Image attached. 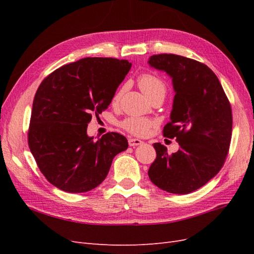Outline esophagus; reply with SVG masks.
<instances>
[{"instance_id":"1","label":"esophagus","mask_w":254,"mask_h":254,"mask_svg":"<svg viewBox=\"0 0 254 254\" xmlns=\"http://www.w3.org/2000/svg\"><path fill=\"white\" fill-rule=\"evenodd\" d=\"M142 143H143V141H141L139 139H133V137H130V139L128 140L129 146H132V147H134V146H137V145H141Z\"/></svg>"}]
</instances>
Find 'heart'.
Segmentation results:
<instances>
[{
	"mask_svg": "<svg viewBox=\"0 0 254 254\" xmlns=\"http://www.w3.org/2000/svg\"><path fill=\"white\" fill-rule=\"evenodd\" d=\"M140 89L143 93L148 98L152 99L156 96H165L166 93V83L160 78L158 75L152 73H143L137 78ZM122 90H120L114 95V101H118L121 97ZM121 126L127 130L128 132L135 135H145L149 132L150 128L153 126V122L147 118L140 117H130L125 119L121 123Z\"/></svg>",
	"mask_w": 254,
	"mask_h": 254,
	"instance_id": "heart-1",
	"label": "heart"
}]
</instances>
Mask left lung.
<instances>
[{
    "instance_id": "obj_1",
    "label": "left lung",
    "mask_w": 254,
    "mask_h": 254,
    "mask_svg": "<svg viewBox=\"0 0 254 254\" xmlns=\"http://www.w3.org/2000/svg\"><path fill=\"white\" fill-rule=\"evenodd\" d=\"M148 64L172 77L176 94L163 135L176 137L180 146L170 155L164 145L153 144L157 158L148 170L149 179L168 193L189 194L209 182L225 163L232 136L231 105L217 76L199 61L159 54Z\"/></svg>"
}]
</instances>
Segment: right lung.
I'll list each match as a JSON object with an SVG mask.
<instances>
[{
	"label": "right lung",
	"mask_w": 254,
	"mask_h": 254,
	"mask_svg": "<svg viewBox=\"0 0 254 254\" xmlns=\"http://www.w3.org/2000/svg\"><path fill=\"white\" fill-rule=\"evenodd\" d=\"M131 64L115 58L87 57L45 77L33 103L28 146L50 183L68 193L95 189L107 177L113 158L128 147L118 132L94 141L87 134L92 114L108 108Z\"/></svg>",
	"instance_id": "right-lung-1"
}]
</instances>
